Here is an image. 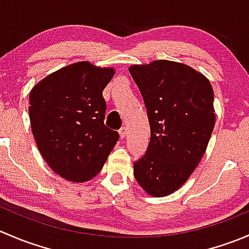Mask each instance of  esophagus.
I'll list each match as a JSON object with an SVG mask.
<instances>
[{
  "label": "esophagus",
  "instance_id": "esophagus-1",
  "mask_svg": "<svg viewBox=\"0 0 249 249\" xmlns=\"http://www.w3.org/2000/svg\"><path fill=\"white\" fill-rule=\"evenodd\" d=\"M126 134H127L126 127H122V129L119 130V136H120V139H125V136H126Z\"/></svg>",
  "mask_w": 249,
  "mask_h": 249
}]
</instances>
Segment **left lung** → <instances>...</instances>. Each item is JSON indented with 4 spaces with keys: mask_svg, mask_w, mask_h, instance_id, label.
<instances>
[{
    "mask_svg": "<svg viewBox=\"0 0 249 249\" xmlns=\"http://www.w3.org/2000/svg\"><path fill=\"white\" fill-rule=\"evenodd\" d=\"M150 126L145 154L134 164V176L150 196L179 189L202 159L213 127V88L201 72L182 62L154 60L132 65Z\"/></svg>",
    "mask_w": 249,
    "mask_h": 249,
    "instance_id": "left-lung-1",
    "label": "left lung"
}]
</instances>
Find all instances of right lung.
Listing matches in <instances>:
<instances>
[{
  "instance_id": "right-lung-1",
  "label": "right lung",
  "mask_w": 249,
  "mask_h": 249,
  "mask_svg": "<svg viewBox=\"0 0 249 249\" xmlns=\"http://www.w3.org/2000/svg\"><path fill=\"white\" fill-rule=\"evenodd\" d=\"M114 67L89 61L67 65L39 80L30 91V123L48 166L73 183L92 179L118 141L105 126L102 91Z\"/></svg>"
}]
</instances>
